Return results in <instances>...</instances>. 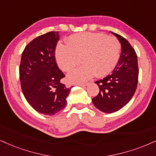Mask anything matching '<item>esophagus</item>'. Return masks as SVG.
I'll use <instances>...</instances> for the list:
<instances>
[{"mask_svg":"<svg viewBox=\"0 0 156 156\" xmlns=\"http://www.w3.org/2000/svg\"><path fill=\"white\" fill-rule=\"evenodd\" d=\"M87 83H82V84H74V85L77 86H81V87H85V86L87 85Z\"/></svg>","mask_w":156,"mask_h":156,"instance_id":"esophagus-1","label":"esophagus"}]
</instances>
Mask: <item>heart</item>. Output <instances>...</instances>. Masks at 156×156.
<instances>
[{"label": "heart", "instance_id": "b5f03b06", "mask_svg": "<svg viewBox=\"0 0 156 156\" xmlns=\"http://www.w3.org/2000/svg\"><path fill=\"white\" fill-rule=\"evenodd\" d=\"M68 45L58 44L55 59L64 72H70L81 62L83 66L67 76L72 83H81L93 78L103 77L112 72L120 58L122 45L115 37L104 33L75 34L70 36Z\"/></svg>", "mask_w": 156, "mask_h": 156}]
</instances>
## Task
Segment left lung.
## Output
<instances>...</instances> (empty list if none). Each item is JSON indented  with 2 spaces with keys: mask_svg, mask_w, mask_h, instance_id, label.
<instances>
[{
  "mask_svg": "<svg viewBox=\"0 0 156 156\" xmlns=\"http://www.w3.org/2000/svg\"><path fill=\"white\" fill-rule=\"evenodd\" d=\"M122 45V53L111 74L95 82L99 93L92 99L95 106L104 113H113L122 108L133 97L138 83L137 55L129 42L112 32Z\"/></svg>",
  "mask_w": 156,
  "mask_h": 156,
  "instance_id": "left-lung-1",
  "label": "left lung"
}]
</instances>
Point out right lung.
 <instances>
[{
    "instance_id": "add662e5",
    "label": "right lung",
    "mask_w": 156,
    "mask_h": 156,
    "mask_svg": "<svg viewBox=\"0 0 156 156\" xmlns=\"http://www.w3.org/2000/svg\"><path fill=\"white\" fill-rule=\"evenodd\" d=\"M58 32H49L34 38L22 52L19 78L23 94L38 113L54 115L66 105L71 88L61 83L65 74L58 67L55 50Z\"/></svg>"
}]
</instances>
